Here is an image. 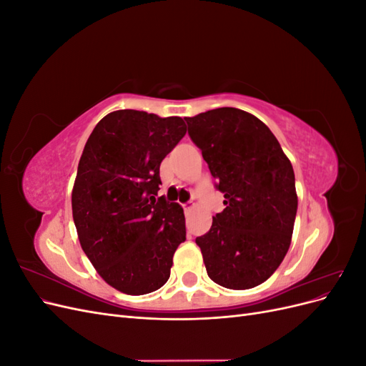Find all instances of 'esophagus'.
Listing matches in <instances>:
<instances>
[{"mask_svg":"<svg viewBox=\"0 0 366 366\" xmlns=\"http://www.w3.org/2000/svg\"><path fill=\"white\" fill-rule=\"evenodd\" d=\"M195 207V204L192 202H187V203H183V209L184 212H189V210H192Z\"/></svg>","mask_w":366,"mask_h":366,"instance_id":"obj_1","label":"esophagus"}]
</instances>
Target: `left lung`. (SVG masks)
I'll use <instances>...</instances> for the list:
<instances>
[{
    "instance_id": "left-lung-1",
    "label": "left lung",
    "mask_w": 366,
    "mask_h": 366,
    "mask_svg": "<svg viewBox=\"0 0 366 366\" xmlns=\"http://www.w3.org/2000/svg\"><path fill=\"white\" fill-rule=\"evenodd\" d=\"M224 210L195 239L209 278L232 290L267 281L290 247L297 195L295 172L267 125L238 108L184 117Z\"/></svg>"
}]
</instances>
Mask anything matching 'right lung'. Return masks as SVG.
Masks as SVG:
<instances>
[{
	"instance_id": "obj_1",
	"label": "right lung",
	"mask_w": 366,
	"mask_h": 366,
	"mask_svg": "<svg viewBox=\"0 0 366 366\" xmlns=\"http://www.w3.org/2000/svg\"><path fill=\"white\" fill-rule=\"evenodd\" d=\"M184 134L182 117L119 109L85 143L71 192L74 226L97 273L122 293L159 290L186 239L182 206L157 197L160 163Z\"/></svg>"
}]
</instances>
